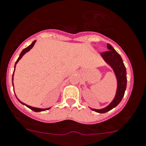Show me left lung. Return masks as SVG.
<instances>
[{
	"label": "left lung",
	"instance_id": "8db88e82",
	"mask_svg": "<svg viewBox=\"0 0 146 146\" xmlns=\"http://www.w3.org/2000/svg\"><path fill=\"white\" fill-rule=\"evenodd\" d=\"M107 48L108 50L101 53L100 55L103 60L112 68L115 73L117 79V90L113 100L108 106L102 109H95L90 108L92 111L100 113H104L111 111L121 103V100L125 94L127 86L126 69H125L123 62L122 58L117 53L116 50L112 47L111 45L108 43Z\"/></svg>",
	"mask_w": 146,
	"mask_h": 146
}]
</instances>
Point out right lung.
<instances>
[{"mask_svg":"<svg viewBox=\"0 0 146 146\" xmlns=\"http://www.w3.org/2000/svg\"><path fill=\"white\" fill-rule=\"evenodd\" d=\"M35 41H36V40H34V41L33 42V43H31V44L29 46H28V47L25 48H24L23 50H22V52H21V54H20L19 57H18V60H16V62H15V66H14V71H15V66H16V64H17V63H18V62L19 61V60H21V58H22L23 56L24 55H25V53H27V52L29 51V50H31V49L33 47V46H34V44H35ZM13 76H14V72H13V78H12V80H13ZM17 99H18V98H17ZM18 101H19L20 103H22V104L25 105V106H27V107H28V108H29L30 109H31V110H32V111H35V112H40V111H46V110H48V109H50V108H38L32 107V106H28V105L25 104V103H23V102H21V100H18Z\"/></svg>","mask_w":146,"mask_h":146,"instance_id":"add662e5","label":"right lung"}]
</instances>
